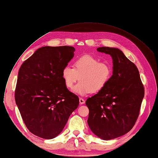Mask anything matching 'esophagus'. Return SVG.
Listing matches in <instances>:
<instances>
[{"label": "esophagus", "instance_id": "obj_1", "mask_svg": "<svg viewBox=\"0 0 158 158\" xmlns=\"http://www.w3.org/2000/svg\"><path fill=\"white\" fill-rule=\"evenodd\" d=\"M79 101H80V105H83V104H84L85 103V100L84 99H83V98H80L79 99Z\"/></svg>", "mask_w": 158, "mask_h": 158}]
</instances>
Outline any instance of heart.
I'll use <instances>...</instances> for the list:
<instances>
[{
    "mask_svg": "<svg viewBox=\"0 0 158 158\" xmlns=\"http://www.w3.org/2000/svg\"><path fill=\"white\" fill-rule=\"evenodd\" d=\"M112 76V68L105 62L90 55L77 58L73 62V68L67 66L62 71L65 85L71 89L75 82H80L74 88V92L86 96L91 92L96 93L103 89Z\"/></svg>",
    "mask_w": 158,
    "mask_h": 158,
    "instance_id": "obj_1",
    "label": "heart"
}]
</instances>
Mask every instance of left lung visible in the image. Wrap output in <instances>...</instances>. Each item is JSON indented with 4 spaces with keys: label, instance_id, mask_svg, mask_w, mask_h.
I'll return each instance as SVG.
<instances>
[{
    "label": "left lung",
    "instance_id": "obj_1",
    "mask_svg": "<svg viewBox=\"0 0 158 158\" xmlns=\"http://www.w3.org/2000/svg\"><path fill=\"white\" fill-rule=\"evenodd\" d=\"M97 51L112 57L113 75L103 89L87 99V123L95 135L109 140L133 128L140 112L144 88L138 68L121 50L99 47Z\"/></svg>",
    "mask_w": 158,
    "mask_h": 158
}]
</instances>
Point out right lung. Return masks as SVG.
Listing matches in <instances>:
<instances>
[{
  "label": "right lung",
  "instance_id": "right-lung-1",
  "mask_svg": "<svg viewBox=\"0 0 158 158\" xmlns=\"http://www.w3.org/2000/svg\"><path fill=\"white\" fill-rule=\"evenodd\" d=\"M75 51L73 46H44L18 71L16 104L26 127L35 136H58L79 105L78 97L68 89L62 77Z\"/></svg>",
  "mask_w": 158,
  "mask_h": 158
}]
</instances>
